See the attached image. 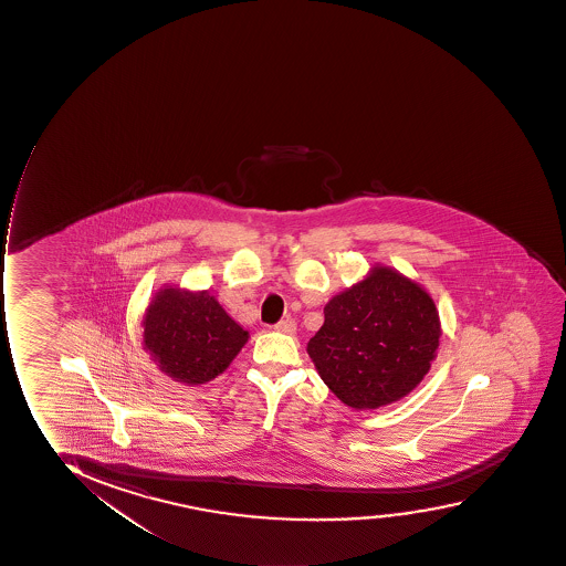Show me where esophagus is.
Returning <instances> with one entry per match:
<instances>
[{"label":"esophagus","instance_id":"1","mask_svg":"<svg viewBox=\"0 0 566 566\" xmlns=\"http://www.w3.org/2000/svg\"><path fill=\"white\" fill-rule=\"evenodd\" d=\"M275 331L283 334H294L296 333V323H294V319L280 321V323L275 325Z\"/></svg>","mask_w":566,"mask_h":566}]
</instances>
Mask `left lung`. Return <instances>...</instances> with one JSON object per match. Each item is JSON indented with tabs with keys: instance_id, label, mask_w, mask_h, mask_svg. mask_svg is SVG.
Instances as JSON below:
<instances>
[{
	"instance_id": "8db88e82",
	"label": "left lung",
	"mask_w": 566,
	"mask_h": 566,
	"mask_svg": "<svg viewBox=\"0 0 566 566\" xmlns=\"http://www.w3.org/2000/svg\"><path fill=\"white\" fill-rule=\"evenodd\" d=\"M441 333L431 294L376 264L365 280L328 300L307 355L346 407L380 409L409 396L428 375Z\"/></svg>"
}]
</instances>
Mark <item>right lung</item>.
<instances>
[{"mask_svg": "<svg viewBox=\"0 0 566 566\" xmlns=\"http://www.w3.org/2000/svg\"><path fill=\"white\" fill-rule=\"evenodd\" d=\"M143 346L157 368L186 386L222 375L249 340L209 291L167 285L143 317Z\"/></svg>", "mask_w": 566, "mask_h": 566, "instance_id": "1", "label": "right lung"}]
</instances>
